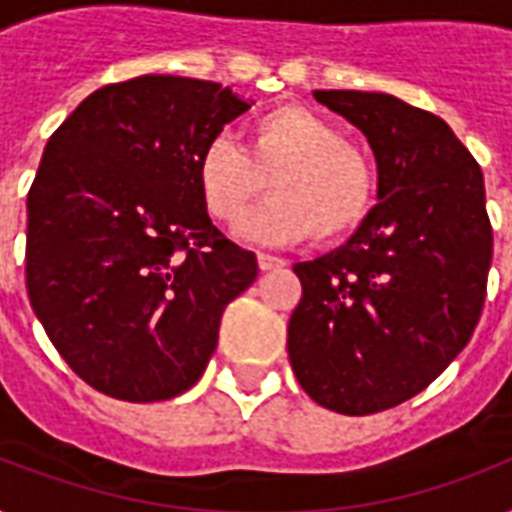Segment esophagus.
I'll use <instances>...</instances> for the list:
<instances>
[{"instance_id":"obj_1","label":"esophagus","mask_w":512,"mask_h":512,"mask_svg":"<svg viewBox=\"0 0 512 512\" xmlns=\"http://www.w3.org/2000/svg\"><path fill=\"white\" fill-rule=\"evenodd\" d=\"M257 265H260V271H276V268H284L287 260H281L276 255H265V252H257Z\"/></svg>"}]
</instances>
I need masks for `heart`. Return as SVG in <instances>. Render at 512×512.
Instances as JSON below:
<instances>
[{
	"label": "heart",
	"mask_w": 512,
	"mask_h": 512,
	"mask_svg": "<svg viewBox=\"0 0 512 512\" xmlns=\"http://www.w3.org/2000/svg\"><path fill=\"white\" fill-rule=\"evenodd\" d=\"M265 183L273 201L244 225V236L265 244H297L311 236L335 244L361 228L377 199L369 154L303 106L271 108L249 119L244 146L215 138L196 159L201 204L228 228L249 215Z\"/></svg>",
	"instance_id": "b5f03b06"
}]
</instances>
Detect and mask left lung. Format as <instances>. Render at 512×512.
I'll list each match as a JSON object with an SVG mask.
<instances>
[{
	"label": "left lung",
	"instance_id": "obj_1",
	"mask_svg": "<svg viewBox=\"0 0 512 512\" xmlns=\"http://www.w3.org/2000/svg\"><path fill=\"white\" fill-rule=\"evenodd\" d=\"M313 98L366 135L380 204L348 244L295 265L303 297L287 350L316 404L361 417L417 396L468 345L492 223L481 167L444 119L385 92Z\"/></svg>",
	"mask_w": 512,
	"mask_h": 512
}]
</instances>
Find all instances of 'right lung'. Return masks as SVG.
<instances>
[{
	"mask_svg": "<svg viewBox=\"0 0 512 512\" xmlns=\"http://www.w3.org/2000/svg\"><path fill=\"white\" fill-rule=\"evenodd\" d=\"M252 100L188 76L106 84L52 132L28 191L26 289L63 361L119 401L193 388L255 252L225 239L196 159Z\"/></svg>",
	"mask_w": 512,
	"mask_h": 512,
	"instance_id": "add662e5",
	"label": "right lung"
}]
</instances>
